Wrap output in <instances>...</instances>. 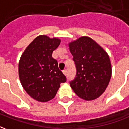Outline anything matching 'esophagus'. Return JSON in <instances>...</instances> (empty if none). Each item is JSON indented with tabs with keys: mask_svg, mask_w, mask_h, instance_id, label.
<instances>
[{
	"mask_svg": "<svg viewBox=\"0 0 129 129\" xmlns=\"http://www.w3.org/2000/svg\"><path fill=\"white\" fill-rule=\"evenodd\" d=\"M63 74H64L65 75H67L68 71H67V70H66H66H63Z\"/></svg>",
	"mask_w": 129,
	"mask_h": 129,
	"instance_id": "obj_1",
	"label": "esophagus"
}]
</instances>
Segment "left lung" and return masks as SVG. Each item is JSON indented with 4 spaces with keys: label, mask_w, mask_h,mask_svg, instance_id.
Wrapping results in <instances>:
<instances>
[{
    "label": "left lung",
    "mask_w": 129,
    "mask_h": 129,
    "mask_svg": "<svg viewBox=\"0 0 129 129\" xmlns=\"http://www.w3.org/2000/svg\"><path fill=\"white\" fill-rule=\"evenodd\" d=\"M76 67V75L70 87L78 97L92 100L105 91L111 77L109 56L94 40L88 37L79 38L69 43Z\"/></svg>",
    "instance_id": "left-lung-1"
}]
</instances>
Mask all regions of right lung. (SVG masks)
<instances>
[{
	"label": "right lung",
	"mask_w": 129,
	"mask_h": 129,
	"mask_svg": "<svg viewBox=\"0 0 129 129\" xmlns=\"http://www.w3.org/2000/svg\"><path fill=\"white\" fill-rule=\"evenodd\" d=\"M61 40L45 35L35 38L22 54L18 65L19 78L27 94L39 102H48L55 97L60 84L66 77L52 58L53 51Z\"/></svg>",
	"instance_id": "1"
}]
</instances>
